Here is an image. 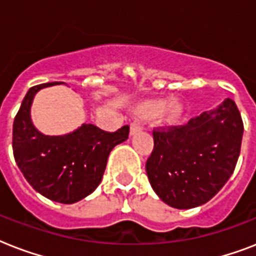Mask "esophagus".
Wrapping results in <instances>:
<instances>
[{
  "mask_svg": "<svg viewBox=\"0 0 256 256\" xmlns=\"http://www.w3.org/2000/svg\"><path fill=\"white\" fill-rule=\"evenodd\" d=\"M142 128H142L138 122H132V124H130V134L134 136V134H136V132H142Z\"/></svg>",
  "mask_w": 256,
  "mask_h": 256,
  "instance_id": "1",
  "label": "esophagus"
}]
</instances>
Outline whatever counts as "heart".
I'll list each match as a JSON object with an SVG mask.
<instances>
[{"instance_id":"b5f03b06","label":"heart","mask_w":256,"mask_h":256,"mask_svg":"<svg viewBox=\"0 0 256 256\" xmlns=\"http://www.w3.org/2000/svg\"><path fill=\"white\" fill-rule=\"evenodd\" d=\"M136 112L142 118L152 120L160 116L164 124H175L182 120L184 114V104L178 100L166 102L164 100H148L136 104Z\"/></svg>"}]
</instances>
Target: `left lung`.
Segmentation results:
<instances>
[{
	"label": "left lung",
	"mask_w": 256,
	"mask_h": 256,
	"mask_svg": "<svg viewBox=\"0 0 256 256\" xmlns=\"http://www.w3.org/2000/svg\"><path fill=\"white\" fill-rule=\"evenodd\" d=\"M242 136V116L230 98L186 124L156 128L146 162L152 190L174 208L204 204L234 172Z\"/></svg>",
	"instance_id": "1"
}]
</instances>
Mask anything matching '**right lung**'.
Here are the masks:
<instances>
[{"instance_id": "obj_1", "label": "right lung", "mask_w": 256, "mask_h": 256, "mask_svg": "<svg viewBox=\"0 0 256 256\" xmlns=\"http://www.w3.org/2000/svg\"><path fill=\"white\" fill-rule=\"evenodd\" d=\"M61 82L33 86L26 92L13 124V154L30 186L54 202L72 204L96 190L102 180L108 154L128 138V126L116 132L92 124L65 136H45L34 128L30 108L41 88Z\"/></svg>"}]
</instances>
